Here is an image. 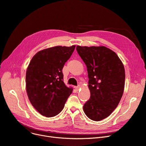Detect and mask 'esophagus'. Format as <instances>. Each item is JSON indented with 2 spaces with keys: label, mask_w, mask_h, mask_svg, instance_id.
Instances as JSON below:
<instances>
[{
  "label": "esophagus",
  "mask_w": 146,
  "mask_h": 146,
  "mask_svg": "<svg viewBox=\"0 0 146 146\" xmlns=\"http://www.w3.org/2000/svg\"><path fill=\"white\" fill-rule=\"evenodd\" d=\"M80 88V85H78V86H76L74 88H75V90H76V91H79Z\"/></svg>",
  "instance_id": "esophagus-1"
}]
</instances>
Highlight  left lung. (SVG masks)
<instances>
[{
  "label": "left lung",
  "instance_id": "left-lung-1",
  "mask_svg": "<svg viewBox=\"0 0 146 146\" xmlns=\"http://www.w3.org/2000/svg\"><path fill=\"white\" fill-rule=\"evenodd\" d=\"M88 74L91 97L83 107L85 115L100 121L111 115L123 93L125 72L117 55L104 46H77Z\"/></svg>",
  "mask_w": 146,
  "mask_h": 146
}]
</instances>
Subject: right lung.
<instances>
[{"mask_svg": "<svg viewBox=\"0 0 146 146\" xmlns=\"http://www.w3.org/2000/svg\"><path fill=\"white\" fill-rule=\"evenodd\" d=\"M76 46L54 47L37 52L31 58L26 74V92L30 103L40 115L53 117L63 109L72 92L63 80L62 69Z\"/></svg>", "mask_w": 146, "mask_h": 146, "instance_id": "1", "label": "right lung"}]
</instances>
